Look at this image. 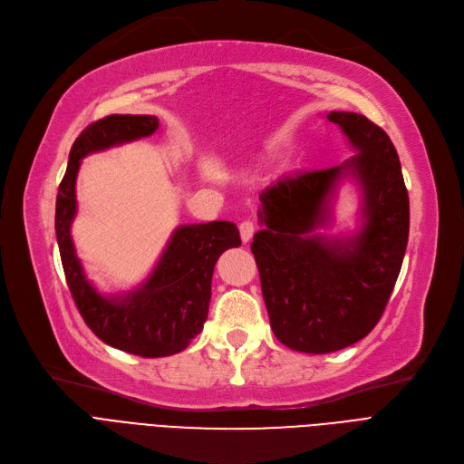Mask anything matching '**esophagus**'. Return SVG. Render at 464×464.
<instances>
[{"instance_id":"esophagus-1","label":"esophagus","mask_w":464,"mask_h":464,"mask_svg":"<svg viewBox=\"0 0 464 464\" xmlns=\"http://www.w3.org/2000/svg\"><path fill=\"white\" fill-rule=\"evenodd\" d=\"M238 231H240V238H243V243H248V240L256 233V224H254V221L246 219V221H243V224L238 226Z\"/></svg>"}]
</instances>
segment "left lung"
Segmentation results:
<instances>
[{
    "instance_id": "left-lung-1",
    "label": "left lung",
    "mask_w": 464,
    "mask_h": 464,
    "mask_svg": "<svg viewBox=\"0 0 464 464\" xmlns=\"http://www.w3.org/2000/svg\"><path fill=\"white\" fill-rule=\"evenodd\" d=\"M356 151L324 170L278 178L259 195L252 254L271 328L282 345L326 354L366 337L385 311L404 261L410 198L389 134L364 115L330 111ZM345 175L362 195V227L349 237L317 233Z\"/></svg>"
}]
</instances>
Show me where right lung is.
Segmentation results:
<instances>
[{
    "label": "right lung",
    "instance_id": "add662e5",
    "mask_svg": "<svg viewBox=\"0 0 464 464\" xmlns=\"http://www.w3.org/2000/svg\"><path fill=\"white\" fill-rule=\"evenodd\" d=\"M157 129L155 115L115 113L89 125L72 146L54 214L60 259L85 324L104 343L144 358L184 351L203 332L216 261L227 248L240 246L238 229L231 221L179 226L153 273L136 290L110 297L91 285L72 240V221L77 212L75 179L82 159L151 136Z\"/></svg>",
    "mask_w": 464,
    "mask_h": 464
}]
</instances>
